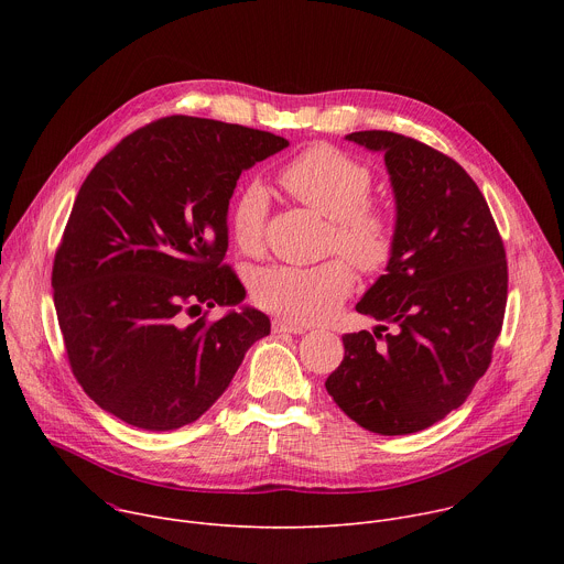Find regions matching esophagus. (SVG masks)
I'll return each instance as SVG.
<instances>
[{"instance_id":"1","label":"esophagus","mask_w":564,"mask_h":564,"mask_svg":"<svg viewBox=\"0 0 564 564\" xmlns=\"http://www.w3.org/2000/svg\"><path fill=\"white\" fill-rule=\"evenodd\" d=\"M305 330H307L305 326L292 324V321H288V318H274V321H272V333H290V335H303Z\"/></svg>"}]
</instances>
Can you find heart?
<instances>
[{"label":"heart","mask_w":564,"mask_h":564,"mask_svg":"<svg viewBox=\"0 0 564 564\" xmlns=\"http://www.w3.org/2000/svg\"><path fill=\"white\" fill-rule=\"evenodd\" d=\"M281 185L303 205L330 220V248L361 272H379L392 257L390 218L368 203L372 172L361 160L330 144H314L281 170ZM270 194L252 181L234 196L229 234L236 248L257 254L265 240ZM352 270L341 259L312 268L270 265L254 274V301L294 324H314L330 316L352 290Z\"/></svg>","instance_id":"heart-1"}]
</instances>
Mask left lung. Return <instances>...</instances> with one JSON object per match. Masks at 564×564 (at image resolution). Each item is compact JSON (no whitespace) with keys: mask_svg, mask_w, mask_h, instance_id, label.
<instances>
[{"mask_svg":"<svg viewBox=\"0 0 564 564\" xmlns=\"http://www.w3.org/2000/svg\"><path fill=\"white\" fill-rule=\"evenodd\" d=\"M346 140L383 155L394 250L357 303L381 326L344 335L326 390L361 429L409 435L459 409L487 372L507 307V254L485 196L453 158L392 131Z\"/></svg>","mask_w":564,"mask_h":564,"instance_id":"1","label":"left lung"}]
</instances>
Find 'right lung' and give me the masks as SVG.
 I'll return each mask as SVG.
<instances>
[{
    "label": "right lung",
    "instance_id": "obj_1",
    "mask_svg": "<svg viewBox=\"0 0 564 564\" xmlns=\"http://www.w3.org/2000/svg\"><path fill=\"white\" fill-rule=\"evenodd\" d=\"M290 142L172 116L127 135L77 192L53 263L70 370L96 404L144 431L196 422L270 318L223 265L236 181ZM220 304L212 325L185 313Z\"/></svg>",
    "mask_w": 564,
    "mask_h": 564
}]
</instances>
